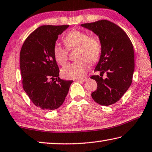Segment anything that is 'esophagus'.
<instances>
[{
  "label": "esophagus",
  "mask_w": 152,
  "mask_h": 152,
  "mask_svg": "<svg viewBox=\"0 0 152 152\" xmlns=\"http://www.w3.org/2000/svg\"><path fill=\"white\" fill-rule=\"evenodd\" d=\"M87 80V78H82V79H78V80H76V81H77V82H86Z\"/></svg>",
  "instance_id": "34e87169"
}]
</instances>
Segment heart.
I'll use <instances>...</instances> for the list:
<instances>
[{
    "mask_svg": "<svg viewBox=\"0 0 152 152\" xmlns=\"http://www.w3.org/2000/svg\"><path fill=\"white\" fill-rule=\"evenodd\" d=\"M64 41L68 48H77V61L70 63L62 69V74L68 79H82L85 77L88 69L86 61L94 64L98 61L102 52L101 44L98 38L90 37L82 30H72L64 37ZM54 58L60 65H64L68 59L67 50L58 42L53 47Z\"/></svg>",
    "mask_w": 152,
    "mask_h": 152,
    "instance_id": "b5f03b06",
    "label": "heart"
}]
</instances>
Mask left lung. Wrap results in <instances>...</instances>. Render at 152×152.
I'll return each instance as SVG.
<instances>
[{
	"label": "left lung",
	"instance_id": "left-lung-1",
	"mask_svg": "<svg viewBox=\"0 0 152 152\" xmlns=\"http://www.w3.org/2000/svg\"><path fill=\"white\" fill-rule=\"evenodd\" d=\"M80 26L97 35L102 46L94 69L101 76H91L98 84L92 98L99 104L110 106L119 100L131 86L134 72L133 45L126 33L110 21L101 20ZM104 73L106 79L101 77Z\"/></svg>",
	"mask_w": 152,
	"mask_h": 152
}]
</instances>
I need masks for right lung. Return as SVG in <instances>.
Wrapping results in <instances>:
<instances>
[{
    "instance_id": "add662e5",
    "label": "right lung",
    "mask_w": 152,
    "mask_h": 152,
    "mask_svg": "<svg viewBox=\"0 0 152 152\" xmlns=\"http://www.w3.org/2000/svg\"><path fill=\"white\" fill-rule=\"evenodd\" d=\"M68 27L69 25L38 27L22 46L20 69L24 90L35 106L42 110L58 108L64 102L73 82L60 78V70L53 54V47L58 36Z\"/></svg>"
}]
</instances>
